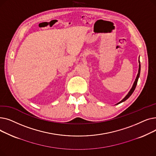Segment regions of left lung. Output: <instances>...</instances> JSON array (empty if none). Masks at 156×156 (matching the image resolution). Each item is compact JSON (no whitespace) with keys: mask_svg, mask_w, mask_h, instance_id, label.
<instances>
[{"mask_svg":"<svg viewBox=\"0 0 156 156\" xmlns=\"http://www.w3.org/2000/svg\"><path fill=\"white\" fill-rule=\"evenodd\" d=\"M140 61H139V69H138V75H137V76H136V79H135V82H134V83H133V85L132 89L130 90V91L129 92V93L127 94V95L124 98V99H122L121 101H120L119 102H118L117 104H120V103H121V102H122L125 101L126 99H128V98L131 96V95H132V94H133V92H134L135 89V88H136V84H137V82H138V78H139V76H140Z\"/></svg>","mask_w":156,"mask_h":156,"instance_id":"left-lung-1","label":"left lung"}]
</instances>
